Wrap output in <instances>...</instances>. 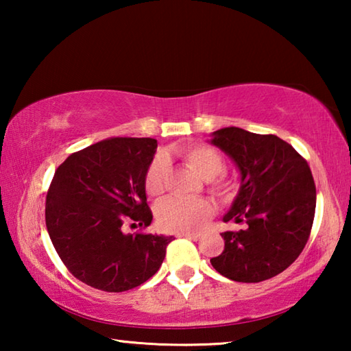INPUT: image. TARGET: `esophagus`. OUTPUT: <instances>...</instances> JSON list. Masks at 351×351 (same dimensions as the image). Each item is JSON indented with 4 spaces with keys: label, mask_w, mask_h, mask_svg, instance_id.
I'll return each instance as SVG.
<instances>
[{
    "label": "esophagus",
    "mask_w": 351,
    "mask_h": 351,
    "mask_svg": "<svg viewBox=\"0 0 351 351\" xmlns=\"http://www.w3.org/2000/svg\"><path fill=\"white\" fill-rule=\"evenodd\" d=\"M180 237H186V239H190V240H199V234H189V232H184V234H180Z\"/></svg>",
    "instance_id": "obj_1"
}]
</instances>
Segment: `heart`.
Segmentation results:
<instances>
[{
	"mask_svg": "<svg viewBox=\"0 0 351 351\" xmlns=\"http://www.w3.org/2000/svg\"><path fill=\"white\" fill-rule=\"evenodd\" d=\"M173 156L189 165L190 169L210 184L212 190L221 197L232 192V184L219 175L224 170L221 153L210 145L193 144L173 150ZM167 189V162L164 158H156L150 164L145 175V192L148 197L159 198ZM213 207L207 199L170 198L158 206L156 221L165 232H193L203 228L210 218Z\"/></svg>",
	"mask_w": 351,
	"mask_h": 351,
	"instance_id": "1",
	"label": "heart"
}]
</instances>
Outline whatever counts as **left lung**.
Returning <instances> with one entry per match:
<instances>
[{
  "label": "left lung",
  "mask_w": 351,
  "mask_h": 351,
  "mask_svg": "<svg viewBox=\"0 0 351 351\" xmlns=\"http://www.w3.org/2000/svg\"><path fill=\"white\" fill-rule=\"evenodd\" d=\"M210 144L240 171L239 195L223 219L246 224L221 234L224 251L210 263L230 280H268L294 263L310 239L316 212L310 165L274 134L228 127L213 132Z\"/></svg>",
  "instance_id": "obj_1"
}]
</instances>
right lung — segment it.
Masks as SVG:
<instances>
[{
    "label": "right lung",
    "instance_id": "obj_1",
    "mask_svg": "<svg viewBox=\"0 0 351 351\" xmlns=\"http://www.w3.org/2000/svg\"><path fill=\"white\" fill-rule=\"evenodd\" d=\"M152 138H111L58 165L46 197V228L58 257L80 282L106 293L139 287L161 268L171 237L123 234L150 226L145 175Z\"/></svg>",
    "mask_w": 351,
    "mask_h": 351
}]
</instances>
